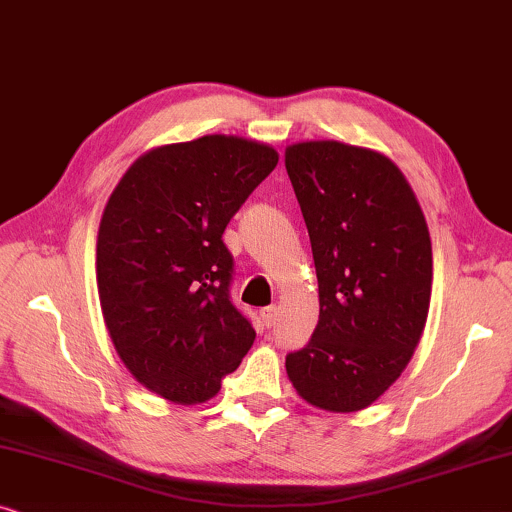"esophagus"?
<instances>
[{
    "label": "esophagus",
    "instance_id": "1",
    "mask_svg": "<svg viewBox=\"0 0 512 512\" xmlns=\"http://www.w3.org/2000/svg\"><path fill=\"white\" fill-rule=\"evenodd\" d=\"M260 316H262V323L271 327L276 323V306H267V309H262Z\"/></svg>",
    "mask_w": 512,
    "mask_h": 512
}]
</instances>
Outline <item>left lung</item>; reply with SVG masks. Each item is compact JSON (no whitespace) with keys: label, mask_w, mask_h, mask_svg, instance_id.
I'll return each mask as SVG.
<instances>
[{"label":"left lung","mask_w":512,"mask_h":512,"mask_svg":"<svg viewBox=\"0 0 512 512\" xmlns=\"http://www.w3.org/2000/svg\"><path fill=\"white\" fill-rule=\"evenodd\" d=\"M311 238L318 325L285 358L292 386L327 412L372 405L403 374L424 332L433 283L426 217L388 156L337 140L285 149Z\"/></svg>","instance_id":"obj_1"}]
</instances>
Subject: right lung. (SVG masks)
Wrapping results in <instances>:
<instances>
[{"label": "right lung", "mask_w": 512, "mask_h": 512, "mask_svg": "<svg viewBox=\"0 0 512 512\" xmlns=\"http://www.w3.org/2000/svg\"><path fill=\"white\" fill-rule=\"evenodd\" d=\"M276 163L264 142L203 135L149 149L109 196L95 250L102 316L128 372L170 403L213 398L255 342L229 299L222 234Z\"/></svg>", "instance_id": "obj_1"}]
</instances>
